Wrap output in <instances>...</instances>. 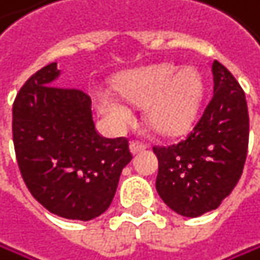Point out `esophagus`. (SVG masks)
<instances>
[{
	"label": "esophagus",
	"mask_w": 260,
	"mask_h": 260,
	"mask_svg": "<svg viewBox=\"0 0 260 260\" xmlns=\"http://www.w3.org/2000/svg\"><path fill=\"white\" fill-rule=\"evenodd\" d=\"M147 149V144L146 142H141V141H130V152L132 153H138V152H142V150H146Z\"/></svg>",
	"instance_id": "obj_1"
}]
</instances>
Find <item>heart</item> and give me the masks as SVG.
<instances>
[{"label":"heart","mask_w":260,"mask_h":260,"mask_svg":"<svg viewBox=\"0 0 260 260\" xmlns=\"http://www.w3.org/2000/svg\"><path fill=\"white\" fill-rule=\"evenodd\" d=\"M121 96L132 104H144L147 122L162 135H178L190 127L203 98V79L197 68L156 64L128 73L116 82ZM96 107L116 127L133 119L128 104L113 93L96 94Z\"/></svg>","instance_id":"b5f03b06"}]
</instances>
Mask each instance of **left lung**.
I'll return each mask as SVG.
<instances>
[{"instance_id": "1", "label": "left lung", "mask_w": 260, "mask_h": 260, "mask_svg": "<svg viewBox=\"0 0 260 260\" xmlns=\"http://www.w3.org/2000/svg\"><path fill=\"white\" fill-rule=\"evenodd\" d=\"M214 94L186 138L153 146L158 158L156 190L184 217L218 208L236 187L248 152L250 118L242 86L214 60Z\"/></svg>"}]
</instances>
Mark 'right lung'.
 I'll list each match as a JSON object with an SVG mask.
<instances>
[{
  "label": "right lung",
  "mask_w": 260,
  "mask_h": 260,
  "mask_svg": "<svg viewBox=\"0 0 260 260\" xmlns=\"http://www.w3.org/2000/svg\"><path fill=\"white\" fill-rule=\"evenodd\" d=\"M57 63L32 74L12 108V135L21 177L32 197L49 212L91 220L105 212L122 169L130 162L128 139L99 135L91 98L55 86Z\"/></svg>",
  "instance_id": "1"
}]
</instances>
